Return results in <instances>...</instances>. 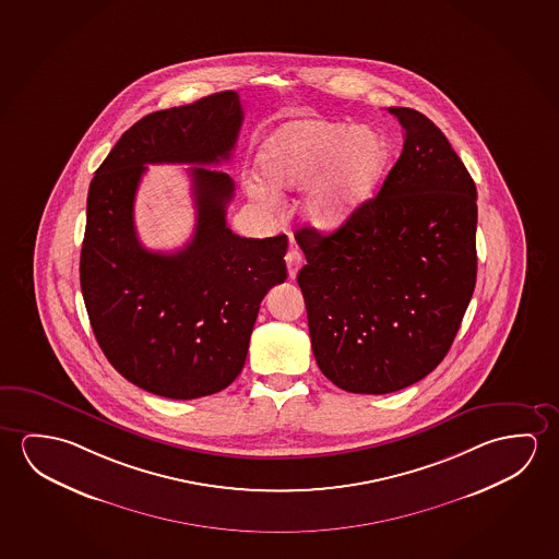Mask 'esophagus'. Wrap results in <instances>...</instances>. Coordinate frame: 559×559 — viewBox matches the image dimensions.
<instances>
[{"mask_svg":"<svg viewBox=\"0 0 559 559\" xmlns=\"http://www.w3.org/2000/svg\"><path fill=\"white\" fill-rule=\"evenodd\" d=\"M284 259H286V266H288V276L296 278L300 266L304 265V253H301L300 249L293 246V248L286 251Z\"/></svg>","mask_w":559,"mask_h":559,"instance_id":"34e87169","label":"esophagus"}]
</instances>
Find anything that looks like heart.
<instances>
[{"label":"heart","mask_w":559,"mask_h":559,"mask_svg":"<svg viewBox=\"0 0 559 559\" xmlns=\"http://www.w3.org/2000/svg\"><path fill=\"white\" fill-rule=\"evenodd\" d=\"M386 158L385 139L376 129L304 120L266 139L258 164L273 191H300L311 185L304 215L319 228H333L371 198Z\"/></svg>","instance_id":"1"}]
</instances>
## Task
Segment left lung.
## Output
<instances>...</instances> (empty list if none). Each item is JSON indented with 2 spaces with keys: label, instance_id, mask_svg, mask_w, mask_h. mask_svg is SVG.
<instances>
[{
  "label": "left lung",
  "instance_id": "1",
  "mask_svg": "<svg viewBox=\"0 0 559 559\" xmlns=\"http://www.w3.org/2000/svg\"><path fill=\"white\" fill-rule=\"evenodd\" d=\"M403 153L378 195L333 234L300 228L298 273L319 370L385 395L445 358L476 284V186L441 129L389 108Z\"/></svg>",
  "mask_w": 559,
  "mask_h": 559
}]
</instances>
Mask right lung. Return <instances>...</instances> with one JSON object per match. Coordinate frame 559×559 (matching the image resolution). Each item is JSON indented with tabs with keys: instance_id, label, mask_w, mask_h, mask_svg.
I'll list each match as a JSON object with an SVG mask.
<instances>
[{
	"instance_id": "1",
	"label": "right lung",
	"mask_w": 559,
	"mask_h": 559,
	"mask_svg": "<svg viewBox=\"0 0 559 559\" xmlns=\"http://www.w3.org/2000/svg\"><path fill=\"white\" fill-rule=\"evenodd\" d=\"M243 112L224 91L141 118L121 135L88 188L81 290L104 356L133 385L189 401L240 376L265 294L286 281L288 238H241L226 226L228 174ZM146 163H193L199 224L174 254L138 241L132 203Z\"/></svg>"
}]
</instances>
